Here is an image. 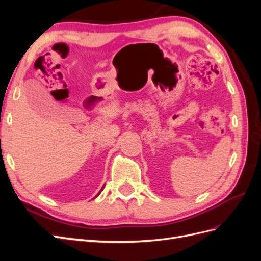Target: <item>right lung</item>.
I'll use <instances>...</instances> for the list:
<instances>
[{"instance_id": "obj_1", "label": "right lung", "mask_w": 261, "mask_h": 261, "mask_svg": "<svg viewBox=\"0 0 261 261\" xmlns=\"http://www.w3.org/2000/svg\"><path fill=\"white\" fill-rule=\"evenodd\" d=\"M101 191H102V189H101ZM99 194H100V193H99Z\"/></svg>"}]
</instances>
